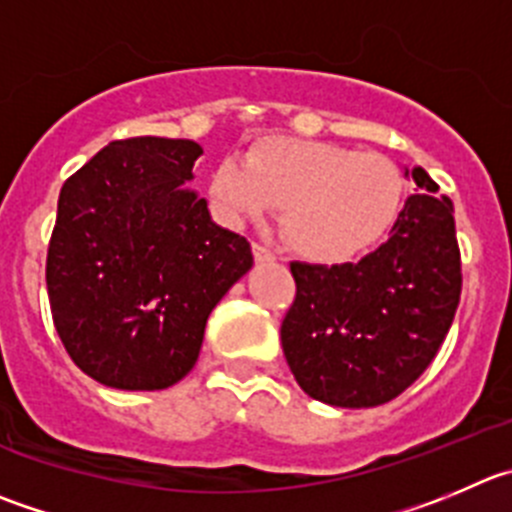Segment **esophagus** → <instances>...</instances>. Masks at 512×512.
<instances>
[{
	"instance_id": "1",
	"label": "esophagus",
	"mask_w": 512,
	"mask_h": 512,
	"mask_svg": "<svg viewBox=\"0 0 512 512\" xmlns=\"http://www.w3.org/2000/svg\"><path fill=\"white\" fill-rule=\"evenodd\" d=\"M253 259L259 261V264H264V261H274L276 256L271 253V248L264 246V243H253Z\"/></svg>"
}]
</instances>
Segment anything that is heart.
Instances as JSON below:
<instances>
[{
  "label": "heart",
  "mask_w": 512,
  "mask_h": 512,
  "mask_svg": "<svg viewBox=\"0 0 512 512\" xmlns=\"http://www.w3.org/2000/svg\"><path fill=\"white\" fill-rule=\"evenodd\" d=\"M405 188L387 155L286 135L256 140L243 165L226 158L208 178L213 208L233 226L281 206L286 241L314 264H344L377 246L402 211Z\"/></svg>",
  "instance_id": "heart-1"
}]
</instances>
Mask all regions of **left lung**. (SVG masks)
<instances>
[{
  "instance_id": "obj_1",
  "label": "left lung",
  "mask_w": 512,
  "mask_h": 512,
  "mask_svg": "<svg viewBox=\"0 0 512 512\" xmlns=\"http://www.w3.org/2000/svg\"><path fill=\"white\" fill-rule=\"evenodd\" d=\"M422 193L387 241L357 264H291L296 296L281 321L291 374L311 399L377 407L405 392L445 342L462 291L450 198L412 170Z\"/></svg>"
}]
</instances>
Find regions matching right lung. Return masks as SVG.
Segmentation results:
<instances>
[{
	"label": "right lung",
	"instance_id": "right-lung-1",
	"mask_svg": "<svg viewBox=\"0 0 512 512\" xmlns=\"http://www.w3.org/2000/svg\"><path fill=\"white\" fill-rule=\"evenodd\" d=\"M203 148L113 140L65 180L47 296L72 362L105 387L165 389L196 364L208 314L253 266L186 180Z\"/></svg>",
	"mask_w": 512,
	"mask_h": 512
}]
</instances>
